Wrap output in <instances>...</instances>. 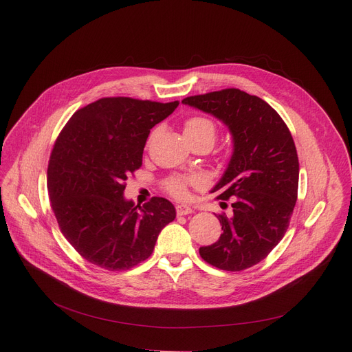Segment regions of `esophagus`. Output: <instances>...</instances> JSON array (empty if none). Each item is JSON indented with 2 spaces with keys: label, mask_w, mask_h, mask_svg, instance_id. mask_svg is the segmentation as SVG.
<instances>
[{
  "label": "esophagus",
  "mask_w": 352,
  "mask_h": 352,
  "mask_svg": "<svg viewBox=\"0 0 352 352\" xmlns=\"http://www.w3.org/2000/svg\"><path fill=\"white\" fill-rule=\"evenodd\" d=\"M191 212H192V208L190 206H184V204L177 206V215H188Z\"/></svg>",
  "instance_id": "1"
}]
</instances>
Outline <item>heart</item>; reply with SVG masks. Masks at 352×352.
<instances>
[{
    "label": "heart",
    "instance_id": "b5f03b06",
    "mask_svg": "<svg viewBox=\"0 0 352 352\" xmlns=\"http://www.w3.org/2000/svg\"><path fill=\"white\" fill-rule=\"evenodd\" d=\"M184 134L187 138L204 137L211 144H214L217 137V126L215 124L206 117H191L184 124ZM197 178L187 177H173L165 182V188L171 195L177 198H184L187 195V187L190 184H197Z\"/></svg>",
    "mask_w": 352,
    "mask_h": 352
}]
</instances>
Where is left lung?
I'll use <instances>...</instances> for the list:
<instances>
[{
  "instance_id": "8db88e82",
  "label": "left lung",
  "mask_w": 352,
  "mask_h": 352,
  "mask_svg": "<svg viewBox=\"0 0 352 352\" xmlns=\"http://www.w3.org/2000/svg\"><path fill=\"white\" fill-rule=\"evenodd\" d=\"M223 122L232 137L227 168L211 192L232 198L231 217L218 215L223 234L201 247L208 264L243 271L260 261L283 239L297 202L300 164L288 126L264 100L228 88L184 98Z\"/></svg>"
}]
</instances>
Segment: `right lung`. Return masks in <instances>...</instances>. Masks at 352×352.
<instances>
[{"mask_svg": "<svg viewBox=\"0 0 352 352\" xmlns=\"http://www.w3.org/2000/svg\"><path fill=\"white\" fill-rule=\"evenodd\" d=\"M174 102L101 98L78 109L51 153V207L68 243L91 264L122 271L146 260L177 212L154 197L142 207L124 197L138 170L150 129L174 113Z\"/></svg>", "mask_w": 352, "mask_h": 352, "instance_id": "right-lung-1", "label": "right lung"}]
</instances>
